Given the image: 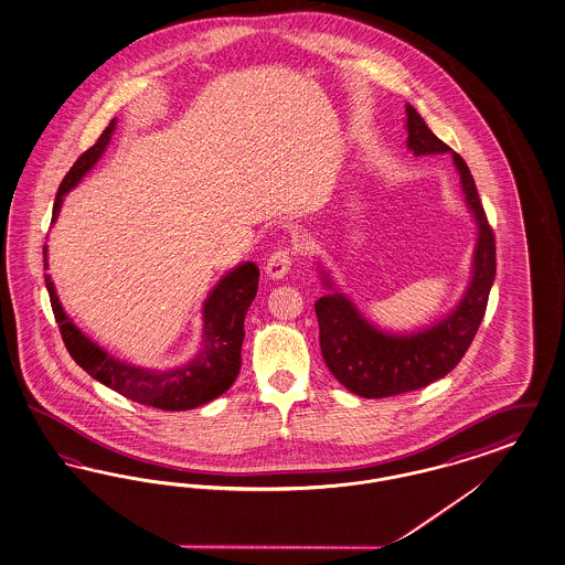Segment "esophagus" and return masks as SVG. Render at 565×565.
Returning <instances> with one entry per match:
<instances>
[{
    "label": "esophagus",
    "instance_id": "esophagus-1",
    "mask_svg": "<svg viewBox=\"0 0 565 565\" xmlns=\"http://www.w3.org/2000/svg\"><path fill=\"white\" fill-rule=\"evenodd\" d=\"M294 263V249L292 248H277L271 252V256L267 258V265H265V273L271 277V279H281L286 273L292 269Z\"/></svg>",
    "mask_w": 565,
    "mask_h": 565
}]
</instances>
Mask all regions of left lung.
Instances as JSON below:
<instances>
[{"mask_svg":"<svg viewBox=\"0 0 565 565\" xmlns=\"http://www.w3.org/2000/svg\"><path fill=\"white\" fill-rule=\"evenodd\" d=\"M406 117L407 149L414 151V156L451 153L458 168L465 200L479 228L473 279L450 316L430 326L429 330L406 337L386 334L374 328L342 292L334 290L317 300L319 347L326 365L340 384L367 399L416 391L451 372L473 342L497 275L494 231L483 212L469 166L430 132L412 105H406ZM326 284L332 288L330 281Z\"/></svg>","mask_w":565,"mask_h":565,"instance_id":"8db88e82","label":"left lung"}]
</instances>
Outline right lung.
I'll return each instance as SVG.
<instances>
[{
    "mask_svg": "<svg viewBox=\"0 0 565 565\" xmlns=\"http://www.w3.org/2000/svg\"><path fill=\"white\" fill-rule=\"evenodd\" d=\"M114 130L115 121H111L90 149L82 153L71 166L54 200L52 223L58 216L63 195L82 181V177L92 170V166L105 153ZM44 277L45 288L50 294V305H52L68 355L79 367H84L92 379L114 388L119 395L142 406L181 412V409H193L216 399L231 384L235 383L242 367V342L246 337L244 319L254 296L258 292L260 271L254 263H244L237 269L226 273L225 277L218 281V286L210 292L203 305V337L200 353L191 362L182 363L179 367H170V370H151V367H138L132 363L117 362L107 351L94 344L86 334H82V330L73 326V321L68 319L58 302L52 277L50 275Z\"/></svg>",
    "mask_w": 565,
    "mask_h": 565,
    "instance_id": "add662e5",
    "label": "right lung"
}]
</instances>
